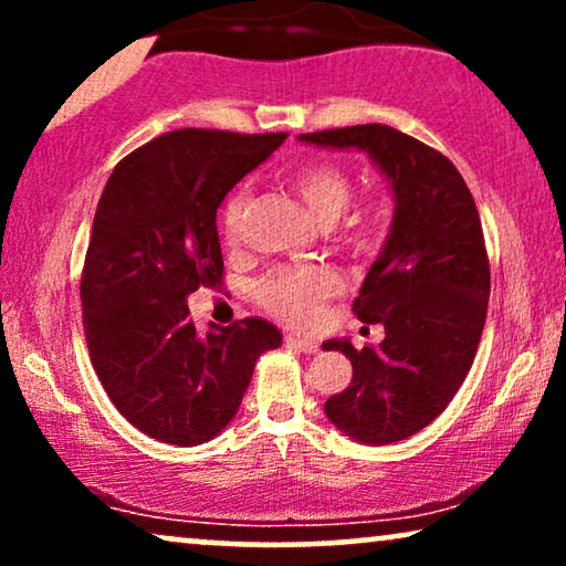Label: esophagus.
<instances>
[{"label": "esophagus", "mask_w": 566, "mask_h": 566, "mask_svg": "<svg viewBox=\"0 0 566 566\" xmlns=\"http://www.w3.org/2000/svg\"><path fill=\"white\" fill-rule=\"evenodd\" d=\"M285 345L296 347V350L306 353V355H314L316 350H319V345H316L314 339H306V337H298V335H285Z\"/></svg>", "instance_id": "esophagus-1"}]
</instances>
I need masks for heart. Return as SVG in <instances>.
<instances>
[{
    "label": "heart",
    "instance_id": "heart-1",
    "mask_svg": "<svg viewBox=\"0 0 566 566\" xmlns=\"http://www.w3.org/2000/svg\"><path fill=\"white\" fill-rule=\"evenodd\" d=\"M289 185L304 206L322 223H329V239L337 250L353 258H366L384 242L386 219L378 200L350 206L353 177L337 161H308L293 169ZM250 190L237 188L221 206V234L229 247L242 242ZM339 293V277L327 265H285L270 270L254 285L258 304L293 327H312L319 322L322 308Z\"/></svg>",
    "mask_w": 566,
    "mask_h": 566
}]
</instances>
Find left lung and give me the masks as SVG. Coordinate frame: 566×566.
<instances>
[{
	"label": "left lung",
	"mask_w": 566,
	"mask_h": 566,
	"mask_svg": "<svg viewBox=\"0 0 566 566\" xmlns=\"http://www.w3.org/2000/svg\"><path fill=\"white\" fill-rule=\"evenodd\" d=\"M301 142L366 149L391 180L397 213L370 265L353 314L384 324V343L363 350L347 339L353 378L324 412L345 436L386 446L415 436L461 389L490 306V258L474 198L453 161L381 123L301 134Z\"/></svg>",
	"instance_id": "8db88e82"
}]
</instances>
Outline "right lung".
I'll use <instances>...</instances> for the list:
<instances>
[{"label":"right lung","mask_w":566,"mask_h":566,"mask_svg":"<svg viewBox=\"0 0 566 566\" xmlns=\"http://www.w3.org/2000/svg\"><path fill=\"white\" fill-rule=\"evenodd\" d=\"M285 134L180 128L115 165L82 268L90 360L115 409L149 438L198 446L227 428L254 360L281 345L247 316L198 335L185 298L223 285L216 208Z\"/></svg>","instance_id":"right-lung-1"}]
</instances>
